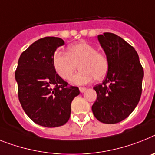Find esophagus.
I'll use <instances>...</instances> for the list:
<instances>
[{
  "instance_id": "1",
  "label": "esophagus",
  "mask_w": 155,
  "mask_h": 155,
  "mask_svg": "<svg viewBox=\"0 0 155 155\" xmlns=\"http://www.w3.org/2000/svg\"><path fill=\"white\" fill-rule=\"evenodd\" d=\"M86 90H87V87H80V92H82V93L86 91Z\"/></svg>"
}]
</instances>
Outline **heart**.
Returning a JSON list of instances; mask_svg holds the SVG:
<instances>
[{"label":"heart","instance_id":"heart-1","mask_svg":"<svg viewBox=\"0 0 155 155\" xmlns=\"http://www.w3.org/2000/svg\"><path fill=\"white\" fill-rule=\"evenodd\" d=\"M53 64L58 75L65 80L72 76L78 65L80 71L71 80L75 85H84L94 79L102 80L109 69L106 55L97 52L95 47L84 41L69 45L68 53L56 52Z\"/></svg>","mask_w":155,"mask_h":155}]
</instances>
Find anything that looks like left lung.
<instances>
[{
  "instance_id": "8db88e82",
  "label": "left lung",
  "mask_w": 155,
  "mask_h": 155,
  "mask_svg": "<svg viewBox=\"0 0 155 155\" xmlns=\"http://www.w3.org/2000/svg\"><path fill=\"white\" fill-rule=\"evenodd\" d=\"M97 39L106 53L109 69L102 84L94 87L97 99L92 112L99 121L116 124L128 117L139 103L143 68L137 52L122 38L106 32Z\"/></svg>"
}]
</instances>
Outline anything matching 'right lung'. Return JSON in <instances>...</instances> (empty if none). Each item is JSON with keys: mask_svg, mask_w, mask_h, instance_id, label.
<instances>
[{"mask_svg": "<svg viewBox=\"0 0 155 155\" xmlns=\"http://www.w3.org/2000/svg\"><path fill=\"white\" fill-rule=\"evenodd\" d=\"M64 44L57 37L37 40L21 53L15 70L18 97L23 110L35 123L47 128L68 122L71 102L80 94L79 88L69 87L53 67L54 53Z\"/></svg>", "mask_w": 155, "mask_h": 155, "instance_id": "1", "label": "right lung"}]
</instances>
